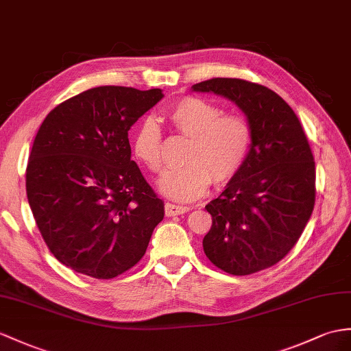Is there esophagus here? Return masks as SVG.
Segmentation results:
<instances>
[{"instance_id":"obj_1","label":"esophagus","mask_w":351,"mask_h":351,"mask_svg":"<svg viewBox=\"0 0 351 351\" xmlns=\"http://www.w3.org/2000/svg\"><path fill=\"white\" fill-rule=\"evenodd\" d=\"M189 210H191L189 207H178V205L169 204V202L165 204V215H167L168 217H174V216L184 215V213H187Z\"/></svg>"}]
</instances>
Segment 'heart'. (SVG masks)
I'll return each instance as SVG.
<instances>
[{
  "instance_id": "1",
  "label": "heart",
  "mask_w": 351,
  "mask_h": 351,
  "mask_svg": "<svg viewBox=\"0 0 351 351\" xmlns=\"http://www.w3.org/2000/svg\"><path fill=\"white\" fill-rule=\"evenodd\" d=\"M174 130L189 136L180 168L167 169L158 189L167 198L186 204L199 199L211 180L228 183L240 173L252 147V123L243 113H223L208 99L184 97L167 111ZM135 159L152 173L162 168V134L158 123L146 119L135 128L131 140Z\"/></svg>"
}]
</instances>
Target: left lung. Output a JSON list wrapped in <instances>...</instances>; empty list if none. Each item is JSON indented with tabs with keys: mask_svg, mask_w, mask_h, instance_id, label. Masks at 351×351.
Wrapping results in <instances>:
<instances>
[{
	"mask_svg": "<svg viewBox=\"0 0 351 351\" xmlns=\"http://www.w3.org/2000/svg\"><path fill=\"white\" fill-rule=\"evenodd\" d=\"M228 98L249 119L252 147L244 167L216 199L202 247L217 268L249 276L292 250L315 201V164L295 111L274 90L241 79H210L192 86Z\"/></svg>",
	"mask_w": 351,
	"mask_h": 351,
	"instance_id": "8db88e82",
	"label": "left lung"
}]
</instances>
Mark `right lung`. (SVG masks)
<instances>
[{"label":"right lung","instance_id":"1","mask_svg":"<svg viewBox=\"0 0 351 351\" xmlns=\"http://www.w3.org/2000/svg\"><path fill=\"white\" fill-rule=\"evenodd\" d=\"M162 98L160 89L99 86L43 121L27 195L43 240L65 267L108 280L146 253L164 202L131 160L128 131Z\"/></svg>","mask_w":351,"mask_h":351}]
</instances>
